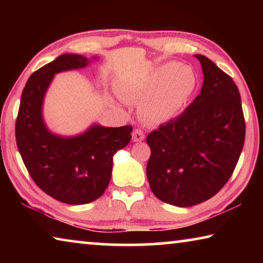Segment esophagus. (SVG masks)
Returning a JSON list of instances; mask_svg holds the SVG:
<instances>
[{
  "instance_id": "1",
  "label": "esophagus",
  "mask_w": 263,
  "mask_h": 263,
  "mask_svg": "<svg viewBox=\"0 0 263 263\" xmlns=\"http://www.w3.org/2000/svg\"><path fill=\"white\" fill-rule=\"evenodd\" d=\"M145 139V135L140 128H136L135 131L132 132V140L133 141H142Z\"/></svg>"
}]
</instances>
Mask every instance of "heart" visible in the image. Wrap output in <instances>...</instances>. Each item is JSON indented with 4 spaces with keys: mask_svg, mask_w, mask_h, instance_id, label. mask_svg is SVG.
<instances>
[{
    "mask_svg": "<svg viewBox=\"0 0 263 263\" xmlns=\"http://www.w3.org/2000/svg\"><path fill=\"white\" fill-rule=\"evenodd\" d=\"M197 83V75L190 66L166 62L140 81L122 87L119 94L126 102H142V119L149 125H161L183 110Z\"/></svg>",
    "mask_w": 263,
    "mask_h": 263,
    "instance_id": "1",
    "label": "heart"
}]
</instances>
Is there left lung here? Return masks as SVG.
<instances>
[{"label":"left lung","mask_w":263,"mask_h":263,"mask_svg":"<svg viewBox=\"0 0 263 263\" xmlns=\"http://www.w3.org/2000/svg\"><path fill=\"white\" fill-rule=\"evenodd\" d=\"M195 57L204 74L201 94L146 139L151 190L160 201L181 208L205 202L225 185L246 132L237 84L209 58Z\"/></svg>","instance_id":"1"}]
</instances>
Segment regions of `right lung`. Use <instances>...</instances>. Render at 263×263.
<instances>
[{"instance_id": "obj_1", "label": "right lung", "mask_w": 263, "mask_h": 263, "mask_svg": "<svg viewBox=\"0 0 263 263\" xmlns=\"http://www.w3.org/2000/svg\"><path fill=\"white\" fill-rule=\"evenodd\" d=\"M89 62L80 54H61L35 70L22 92L15 128L17 147L34 183L57 201L72 205L94 202L103 195L114 155L130 142L132 132L131 125L94 124L81 135L61 137L47 128L43 103L54 75L84 68Z\"/></svg>"}]
</instances>
